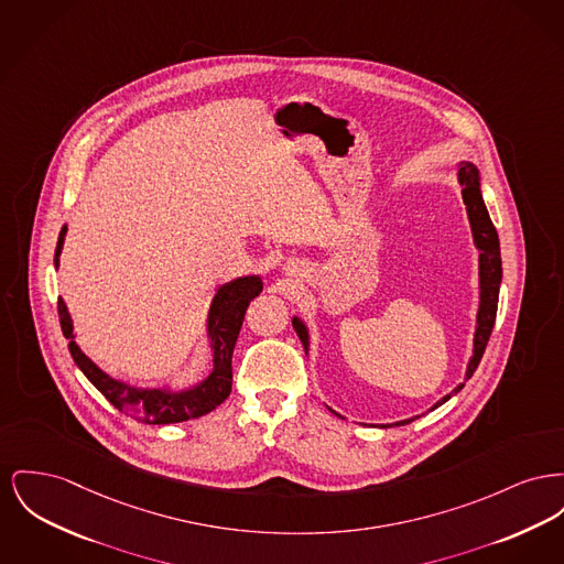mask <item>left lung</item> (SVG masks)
<instances>
[{"label":"left lung","instance_id":"8db88e82","mask_svg":"<svg viewBox=\"0 0 564 564\" xmlns=\"http://www.w3.org/2000/svg\"><path fill=\"white\" fill-rule=\"evenodd\" d=\"M458 178L463 185V199L466 204V213H468V221L473 228V238L475 245L479 249V283H481V294H479V313H477V330H475V354L466 368V379H470V375L475 372L477 365L481 362V356L486 351V345L490 340V334L497 322L498 308V288H500V279H502V262H500V245H498V234L486 204L479 192V172L473 164H463L458 170ZM294 330L300 336L304 349L308 347V334L306 328L302 326L300 319H294ZM464 383H460L452 394L441 398L432 409L441 406L443 402H447L456 392L463 390ZM415 417L398 422L397 426L411 424ZM394 426V424H392Z\"/></svg>","mask_w":564,"mask_h":564}]
</instances>
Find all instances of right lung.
I'll list each match as a JSON object with an SVG mask.
<instances>
[{
    "label": "right lung",
    "mask_w": 564,
    "mask_h": 564,
    "mask_svg": "<svg viewBox=\"0 0 564 564\" xmlns=\"http://www.w3.org/2000/svg\"><path fill=\"white\" fill-rule=\"evenodd\" d=\"M66 238V226L59 232L57 249H55V265L62 253ZM262 281L258 276L236 279L234 283L224 285L210 304L208 313V334L213 340V372L198 388L187 392H166V390H138L130 388L121 381L110 379L101 372L74 343L72 334V319L67 315L64 300H57L59 324L62 332L69 340L67 349L74 358L76 366L85 372V377L100 390L110 404H115L121 413L133 417L140 424H176L196 420L213 409H217L232 392V354L238 332L242 328V319L247 313L249 302L260 296Z\"/></svg>",
    "instance_id": "1"
}]
</instances>
